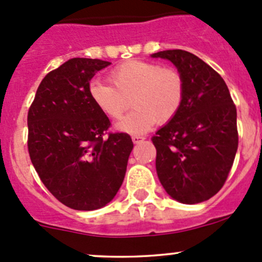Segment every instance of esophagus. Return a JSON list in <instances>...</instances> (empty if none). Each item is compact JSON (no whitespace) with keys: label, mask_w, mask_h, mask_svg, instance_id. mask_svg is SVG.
I'll return each instance as SVG.
<instances>
[{"label":"esophagus","mask_w":262,"mask_h":262,"mask_svg":"<svg viewBox=\"0 0 262 262\" xmlns=\"http://www.w3.org/2000/svg\"><path fill=\"white\" fill-rule=\"evenodd\" d=\"M132 141H133V143H139V142L144 141V137H141V136H133L132 137Z\"/></svg>","instance_id":"esophagus-1"}]
</instances>
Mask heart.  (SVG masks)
<instances>
[{"instance_id": "heart-1", "label": "heart", "mask_w": 262, "mask_h": 262, "mask_svg": "<svg viewBox=\"0 0 262 262\" xmlns=\"http://www.w3.org/2000/svg\"><path fill=\"white\" fill-rule=\"evenodd\" d=\"M112 84L99 80L90 83L89 94L97 109L110 119H119L129 107L134 110L116 128L130 134H143L157 121L166 124L180 112L185 81L178 70L155 62L128 60L110 72Z\"/></svg>"}]
</instances>
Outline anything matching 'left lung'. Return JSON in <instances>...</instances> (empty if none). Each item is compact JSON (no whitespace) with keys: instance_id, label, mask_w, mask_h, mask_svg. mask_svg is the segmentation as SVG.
Returning a JSON list of instances; mask_svg holds the SVG:
<instances>
[{"instance_id":"obj_1","label":"left lung","mask_w":262,"mask_h":262,"mask_svg":"<svg viewBox=\"0 0 262 262\" xmlns=\"http://www.w3.org/2000/svg\"><path fill=\"white\" fill-rule=\"evenodd\" d=\"M152 57L171 60L185 81L180 112L152 137L158 179L178 202H205L223 187L233 165L236 105L221 75L192 53L172 49Z\"/></svg>"}]
</instances>
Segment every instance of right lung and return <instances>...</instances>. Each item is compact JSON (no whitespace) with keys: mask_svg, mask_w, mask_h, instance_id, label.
I'll list each match as a JSON object with an SVG mask.
<instances>
[{"mask_svg":"<svg viewBox=\"0 0 262 262\" xmlns=\"http://www.w3.org/2000/svg\"><path fill=\"white\" fill-rule=\"evenodd\" d=\"M110 62L72 58L50 71L28 113V150L41 182L62 204L95 210L113 200L133 149L129 134L112 133L110 120L89 94L90 81Z\"/></svg>","mask_w":262,"mask_h":262,"instance_id":"right-lung-1","label":"right lung"}]
</instances>
